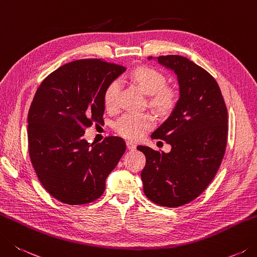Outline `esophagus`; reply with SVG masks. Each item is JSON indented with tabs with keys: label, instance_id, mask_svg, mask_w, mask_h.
Instances as JSON below:
<instances>
[{
	"label": "esophagus",
	"instance_id": "esophagus-1",
	"mask_svg": "<svg viewBox=\"0 0 257 257\" xmlns=\"http://www.w3.org/2000/svg\"><path fill=\"white\" fill-rule=\"evenodd\" d=\"M126 147H127L128 150H131V151H133V150L137 149V144H134L133 142H131V141H127L126 142Z\"/></svg>",
	"mask_w": 257,
	"mask_h": 257
}]
</instances>
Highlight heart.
Returning <instances> with one entry per match:
<instances>
[{"mask_svg": "<svg viewBox=\"0 0 257 257\" xmlns=\"http://www.w3.org/2000/svg\"><path fill=\"white\" fill-rule=\"evenodd\" d=\"M132 78L145 94L150 95V104L162 113H167L176 104V91L166 86V76L150 66H141L134 69ZM120 90L119 79H114L104 90L106 109L114 110L118 105ZM156 124V118L150 113H126L114 123L115 132L127 140L143 138Z\"/></svg>", "mask_w": 257, "mask_h": 257, "instance_id": "1", "label": "heart"}]
</instances>
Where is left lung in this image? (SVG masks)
<instances>
[{"label":"left lung","mask_w":257,"mask_h":257,"mask_svg":"<svg viewBox=\"0 0 257 257\" xmlns=\"http://www.w3.org/2000/svg\"><path fill=\"white\" fill-rule=\"evenodd\" d=\"M158 60L178 75L180 98L151 135L170 144L171 151L138 147L147 159L141 179L150 200L177 208L195 200L215 178L226 151L228 113L218 84L207 70L177 55Z\"/></svg>","instance_id":"8db88e82"}]
</instances>
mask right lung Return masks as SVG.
Instances as JSON below:
<instances>
[{"instance_id":"add662e5","label":"right lung","mask_w":257,"mask_h":257,"mask_svg":"<svg viewBox=\"0 0 257 257\" xmlns=\"http://www.w3.org/2000/svg\"><path fill=\"white\" fill-rule=\"evenodd\" d=\"M125 67L79 59L52 71L38 87L28 114L29 156L43 188L64 204L97 200L126 150L119 137L90 144L84 133L103 120L104 90Z\"/></svg>"}]
</instances>
